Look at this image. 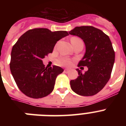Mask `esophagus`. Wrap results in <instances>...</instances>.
<instances>
[{
  "label": "esophagus",
  "instance_id": "1",
  "mask_svg": "<svg viewBox=\"0 0 126 126\" xmlns=\"http://www.w3.org/2000/svg\"><path fill=\"white\" fill-rule=\"evenodd\" d=\"M64 73H68L69 72V70L67 69H64Z\"/></svg>",
  "mask_w": 126,
  "mask_h": 126
}]
</instances>
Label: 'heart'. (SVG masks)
Instances as JSON below:
<instances>
[{
    "instance_id": "obj_1",
    "label": "heart",
    "mask_w": 126,
    "mask_h": 126,
    "mask_svg": "<svg viewBox=\"0 0 126 126\" xmlns=\"http://www.w3.org/2000/svg\"><path fill=\"white\" fill-rule=\"evenodd\" d=\"M80 40L79 38L77 37H73L71 38V40ZM58 64L63 66H70L72 64V61L69 59H67L66 58H61L57 61Z\"/></svg>"
}]
</instances>
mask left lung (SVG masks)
Returning <instances> with one entry per match:
<instances>
[{"label":"left lung","instance_id":"8db88e82","mask_svg":"<svg viewBox=\"0 0 126 126\" xmlns=\"http://www.w3.org/2000/svg\"><path fill=\"white\" fill-rule=\"evenodd\" d=\"M81 38L84 42L86 52L78 66H86L84 74L77 69L78 75L70 81L73 92L81 96H93L100 92L110 78L115 61V52L109 36L93 26H83L69 32Z\"/></svg>","mask_w":126,"mask_h":126}]
</instances>
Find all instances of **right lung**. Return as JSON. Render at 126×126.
Segmentation results:
<instances>
[{"label": "right lung", "instance_id": "1", "mask_svg": "<svg viewBox=\"0 0 126 126\" xmlns=\"http://www.w3.org/2000/svg\"><path fill=\"white\" fill-rule=\"evenodd\" d=\"M67 35L66 31L34 28L24 33L13 46L10 69L17 87L25 95L40 98L53 91L57 76L64 69L57 65L45 67L42 59L52 53L57 41Z\"/></svg>", "mask_w": 126, "mask_h": 126}]
</instances>
